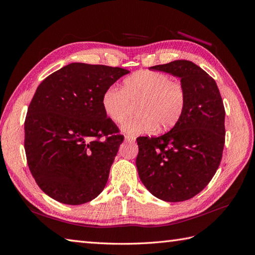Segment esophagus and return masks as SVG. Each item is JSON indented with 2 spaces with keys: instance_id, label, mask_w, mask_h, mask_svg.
I'll use <instances>...</instances> for the list:
<instances>
[{
  "instance_id": "1",
  "label": "esophagus",
  "mask_w": 255,
  "mask_h": 255,
  "mask_svg": "<svg viewBox=\"0 0 255 255\" xmlns=\"http://www.w3.org/2000/svg\"><path fill=\"white\" fill-rule=\"evenodd\" d=\"M125 139H126L127 141H135V140H136V137L133 136V135L127 134V135H125Z\"/></svg>"
}]
</instances>
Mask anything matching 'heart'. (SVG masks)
Segmentation results:
<instances>
[{
    "label": "heart",
    "mask_w": 255,
    "mask_h": 255,
    "mask_svg": "<svg viewBox=\"0 0 255 255\" xmlns=\"http://www.w3.org/2000/svg\"><path fill=\"white\" fill-rule=\"evenodd\" d=\"M186 101V90L180 81L163 72L140 70L123 81L122 88H107L102 96V109L107 118L120 123L136 104L138 115L121 128L128 134H145L172 128L182 118Z\"/></svg>",
    "instance_id": "heart-1"
}]
</instances>
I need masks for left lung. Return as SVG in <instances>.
Masks as SVG:
<instances>
[{"mask_svg":"<svg viewBox=\"0 0 255 255\" xmlns=\"http://www.w3.org/2000/svg\"><path fill=\"white\" fill-rule=\"evenodd\" d=\"M150 69L180 78L187 101L171 130L159 137L137 138V170L153 196L181 202L203 190L220 165L225 106L215 80L192 61L174 60Z\"/></svg>","mask_w":255,"mask_h":255,"instance_id":"left-lung-1","label":"left lung"}]
</instances>
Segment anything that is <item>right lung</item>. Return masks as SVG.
<instances>
[{
    "label": "right lung",
    "mask_w": 255,
    "mask_h": 255,
    "mask_svg": "<svg viewBox=\"0 0 255 255\" xmlns=\"http://www.w3.org/2000/svg\"><path fill=\"white\" fill-rule=\"evenodd\" d=\"M128 73L72 63L38 86L24 122V148L30 173L52 199L80 205L104 189L125 137L105 116L102 96Z\"/></svg>",
    "instance_id": "1"
}]
</instances>
